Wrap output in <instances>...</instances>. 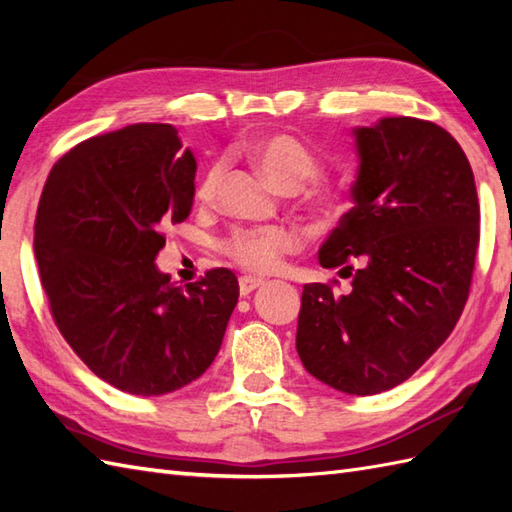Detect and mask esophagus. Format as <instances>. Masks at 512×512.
Masks as SVG:
<instances>
[{
	"label": "esophagus",
	"instance_id": "obj_1",
	"mask_svg": "<svg viewBox=\"0 0 512 512\" xmlns=\"http://www.w3.org/2000/svg\"><path fill=\"white\" fill-rule=\"evenodd\" d=\"M264 281L262 279H255V277H242L239 279V295L248 297L250 292H255L257 288H262Z\"/></svg>",
	"mask_w": 512,
	"mask_h": 512
}]
</instances>
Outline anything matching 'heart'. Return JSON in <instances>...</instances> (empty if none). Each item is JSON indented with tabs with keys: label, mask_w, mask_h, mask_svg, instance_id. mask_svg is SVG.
Listing matches in <instances>:
<instances>
[{
	"label": "heart",
	"mask_w": 512,
	"mask_h": 512,
	"mask_svg": "<svg viewBox=\"0 0 512 512\" xmlns=\"http://www.w3.org/2000/svg\"><path fill=\"white\" fill-rule=\"evenodd\" d=\"M246 154L253 165L266 178L270 187L277 191L299 189L319 173V162L312 151L290 134H268L250 140ZM220 167L206 171L198 187V198L209 200L217 180H220ZM226 253L231 255L239 266L250 273H273L279 268L284 255L297 248V237L286 228H259V231H237L226 239Z\"/></svg>",
	"instance_id": "1"
}]
</instances>
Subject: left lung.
Masks as SVG:
<instances>
[{
  "instance_id": "1",
  "label": "left lung",
  "mask_w": 512,
  "mask_h": 512,
  "mask_svg": "<svg viewBox=\"0 0 512 512\" xmlns=\"http://www.w3.org/2000/svg\"><path fill=\"white\" fill-rule=\"evenodd\" d=\"M352 136L354 206L319 248V264L341 268L352 290L303 286L297 352L321 383L372 396L405 383L458 323L480 204L469 160L442 127L385 116Z\"/></svg>"
}]
</instances>
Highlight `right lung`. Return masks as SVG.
I'll return each instance as SVG.
<instances>
[{
    "label": "right lung",
    "instance_id": "1",
    "mask_svg": "<svg viewBox=\"0 0 512 512\" xmlns=\"http://www.w3.org/2000/svg\"><path fill=\"white\" fill-rule=\"evenodd\" d=\"M195 169L173 125H127L70 149L39 200L35 257L59 332L96 376L134 396L200 378L237 306L231 270L182 288L156 266L162 233L191 213Z\"/></svg>",
    "mask_w": 512,
    "mask_h": 512
}]
</instances>
